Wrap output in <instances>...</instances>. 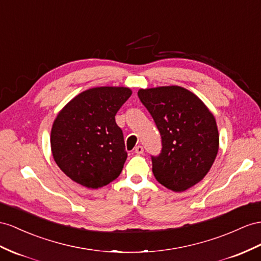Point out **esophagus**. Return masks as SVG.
Here are the masks:
<instances>
[{
	"label": "esophagus",
	"instance_id": "1",
	"mask_svg": "<svg viewBox=\"0 0 261 261\" xmlns=\"http://www.w3.org/2000/svg\"><path fill=\"white\" fill-rule=\"evenodd\" d=\"M135 152L137 153V154H142L143 153V146L142 145H138L135 148Z\"/></svg>",
	"mask_w": 261,
	"mask_h": 261
}]
</instances>
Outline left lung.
Wrapping results in <instances>:
<instances>
[{"mask_svg":"<svg viewBox=\"0 0 261 261\" xmlns=\"http://www.w3.org/2000/svg\"><path fill=\"white\" fill-rule=\"evenodd\" d=\"M138 96L161 135V153L151 155L156 181L174 192L194 186L208 173L218 152L213 113L194 93L178 86L140 89Z\"/></svg>","mask_w":261,"mask_h":261,"instance_id":"8db88e82","label":"left lung"}]
</instances>
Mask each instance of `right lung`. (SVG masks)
I'll use <instances>...</instances> for the list:
<instances>
[{
    "instance_id": "add662e5",
    "label": "right lung",
    "mask_w": 261,
    "mask_h": 261,
    "mask_svg": "<svg viewBox=\"0 0 261 261\" xmlns=\"http://www.w3.org/2000/svg\"><path fill=\"white\" fill-rule=\"evenodd\" d=\"M131 93L124 87H97L79 93L58 113L51 152L72 181L98 189L120 175L128 153L115 117Z\"/></svg>"
}]
</instances>
